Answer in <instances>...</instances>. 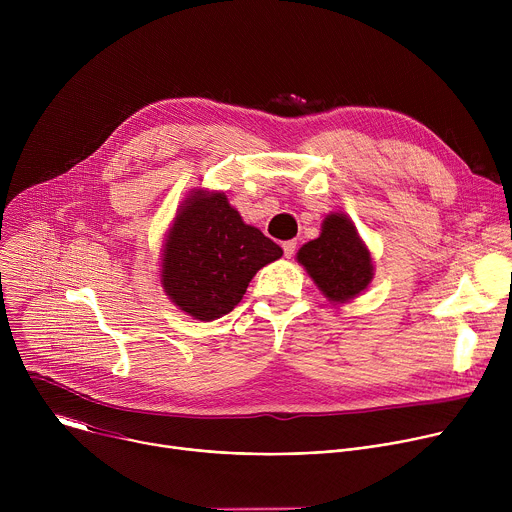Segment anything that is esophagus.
Segmentation results:
<instances>
[{
  "mask_svg": "<svg viewBox=\"0 0 512 512\" xmlns=\"http://www.w3.org/2000/svg\"><path fill=\"white\" fill-rule=\"evenodd\" d=\"M296 241H285L281 247H283V253H285V257H294V253H296Z\"/></svg>",
  "mask_w": 512,
  "mask_h": 512,
  "instance_id": "34e87169",
  "label": "esophagus"
}]
</instances>
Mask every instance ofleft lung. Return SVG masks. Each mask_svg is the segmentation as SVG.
I'll return each mask as SVG.
<instances>
[{"mask_svg":"<svg viewBox=\"0 0 512 512\" xmlns=\"http://www.w3.org/2000/svg\"><path fill=\"white\" fill-rule=\"evenodd\" d=\"M308 275L334 304H346L367 289L373 279V259L350 218L332 212L324 218L318 239L298 251Z\"/></svg>","mask_w":512,"mask_h":512,"instance_id":"obj_1","label":"left lung"}]
</instances>
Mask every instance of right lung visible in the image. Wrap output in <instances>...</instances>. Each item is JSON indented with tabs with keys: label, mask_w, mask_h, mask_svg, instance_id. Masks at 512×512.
Masks as SVG:
<instances>
[{
	"label": "right lung",
	"mask_w": 512,
	"mask_h": 512,
	"mask_svg": "<svg viewBox=\"0 0 512 512\" xmlns=\"http://www.w3.org/2000/svg\"><path fill=\"white\" fill-rule=\"evenodd\" d=\"M283 255L245 225L225 192L194 190L178 208L162 253V285L188 316L210 322L229 314L253 275Z\"/></svg>",
	"instance_id": "obj_1"
}]
</instances>
